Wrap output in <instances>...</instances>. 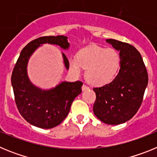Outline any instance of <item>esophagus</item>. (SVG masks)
I'll return each mask as SVG.
<instances>
[{
    "label": "esophagus",
    "mask_w": 157,
    "mask_h": 157,
    "mask_svg": "<svg viewBox=\"0 0 157 157\" xmlns=\"http://www.w3.org/2000/svg\"><path fill=\"white\" fill-rule=\"evenodd\" d=\"M82 91L87 90H89V86H87L85 85V84H83V86H82Z\"/></svg>",
    "instance_id": "esophagus-1"
}]
</instances>
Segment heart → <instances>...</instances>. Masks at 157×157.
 <instances>
[{"label":"heart","mask_w":157,"mask_h":157,"mask_svg":"<svg viewBox=\"0 0 157 157\" xmlns=\"http://www.w3.org/2000/svg\"><path fill=\"white\" fill-rule=\"evenodd\" d=\"M70 67L76 74L86 69V79L96 86L106 85L116 75L120 66V56L115 49L91 45L78 53L77 59L69 60Z\"/></svg>","instance_id":"1"}]
</instances>
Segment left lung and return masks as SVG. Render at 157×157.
<instances>
[{
	"instance_id": "8db88e82",
	"label": "left lung",
	"mask_w": 157,
	"mask_h": 157,
	"mask_svg": "<svg viewBox=\"0 0 157 157\" xmlns=\"http://www.w3.org/2000/svg\"><path fill=\"white\" fill-rule=\"evenodd\" d=\"M120 51V71L109 84L95 87L94 113L103 123L118 125L130 120L143 101L148 73L141 54L128 43L108 39Z\"/></svg>"
}]
</instances>
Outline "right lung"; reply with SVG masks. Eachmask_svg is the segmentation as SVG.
Masks as SVG:
<instances>
[{"mask_svg":"<svg viewBox=\"0 0 157 157\" xmlns=\"http://www.w3.org/2000/svg\"><path fill=\"white\" fill-rule=\"evenodd\" d=\"M66 36H44L29 42L20 52L12 74V85L15 101L19 113L29 123L42 129H50L63 122L68 115L75 98L82 92L83 83L63 82L50 90H41L32 85L27 74L29 57L41 44L49 43L67 48ZM64 64L69 61L63 54Z\"/></svg>","mask_w":157,"mask_h":157,"instance_id":"1","label":"right lung"}]
</instances>
